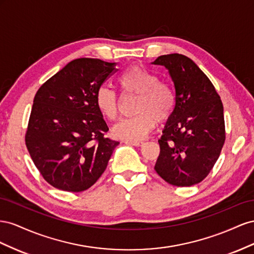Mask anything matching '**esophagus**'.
Masks as SVG:
<instances>
[{
	"label": "esophagus",
	"instance_id": "34e87169",
	"mask_svg": "<svg viewBox=\"0 0 254 254\" xmlns=\"http://www.w3.org/2000/svg\"><path fill=\"white\" fill-rule=\"evenodd\" d=\"M126 143L127 144H132V146H135V147H140L143 144L142 141H126Z\"/></svg>",
	"mask_w": 254,
	"mask_h": 254
}]
</instances>
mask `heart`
Masks as SVG:
<instances>
[{
    "mask_svg": "<svg viewBox=\"0 0 254 254\" xmlns=\"http://www.w3.org/2000/svg\"><path fill=\"white\" fill-rule=\"evenodd\" d=\"M123 93L137 95L131 117L120 119L112 128L116 138L138 141L153 129L156 120H167L176 106V92L171 85L158 81L157 76L141 66L126 69L117 77ZM96 105L105 118L117 117V97L107 86H101L96 93Z\"/></svg>",
    "mask_w": 254,
    "mask_h": 254,
    "instance_id": "heart-1",
    "label": "heart"
}]
</instances>
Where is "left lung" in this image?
<instances>
[{"label": "left lung", "mask_w": 254, "mask_h": 254, "mask_svg": "<svg viewBox=\"0 0 254 254\" xmlns=\"http://www.w3.org/2000/svg\"><path fill=\"white\" fill-rule=\"evenodd\" d=\"M152 64L168 70L176 89V106L158 140L161 152L154 169L171 185L198 184L214 167L226 140L220 97L185 55H162Z\"/></svg>", "instance_id": "1"}]
</instances>
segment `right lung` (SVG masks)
Returning a JSON list of instances; mask_svg holds the SVG:
<instances>
[{
    "label": "right lung",
    "mask_w": 254,
    "mask_h": 254,
    "mask_svg": "<svg viewBox=\"0 0 254 254\" xmlns=\"http://www.w3.org/2000/svg\"><path fill=\"white\" fill-rule=\"evenodd\" d=\"M115 69L116 63L74 60L36 93L25 143L43 179L57 190H88L119 144L104 136L108 127L96 105L98 89Z\"/></svg>",
    "instance_id": "obj_1"
}]
</instances>
